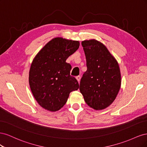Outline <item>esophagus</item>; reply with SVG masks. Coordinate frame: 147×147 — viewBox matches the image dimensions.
Instances as JSON below:
<instances>
[{
	"instance_id": "obj_1",
	"label": "esophagus",
	"mask_w": 147,
	"mask_h": 147,
	"mask_svg": "<svg viewBox=\"0 0 147 147\" xmlns=\"http://www.w3.org/2000/svg\"><path fill=\"white\" fill-rule=\"evenodd\" d=\"M76 79L77 80L78 82V83L80 82V79H81V77L80 76H77L76 77Z\"/></svg>"
}]
</instances>
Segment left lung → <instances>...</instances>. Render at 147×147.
Instances as JSON below:
<instances>
[{
	"instance_id": "left-lung-1",
	"label": "left lung",
	"mask_w": 147,
	"mask_h": 147,
	"mask_svg": "<svg viewBox=\"0 0 147 147\" xmlns=\"http://www.w3.org/2000/svg\"><path fill=\"white\" fill-rule=\"evenodd\" d=\"M86 59L87 70L80 84L84 101L96 110L113 103L121 87L118 63L103 43L95 39L82 42Z\"/></svg>"
}]
</instances>
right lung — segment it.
Instances as JSON below:
<instances>
[{
    "label": "right lung",
    "instance_id": "right-lung-1",
    "mask_svg": "<svg viewBox=\"0 0 147 147\" xmlns=\"http://www.w3.org/2000/svg\"><path fill=\"white\" fill-rule=\"evenodd\" d=\"M78 41L56 37L44 46L34 58L29 74L30 90L42 108L56 112L66 103L70 92L79 84L70 76V64L66 59L76 51Z\"/></svg>",
    "mask_w": 147,
    "mask_h": 147
}]
</instances>
